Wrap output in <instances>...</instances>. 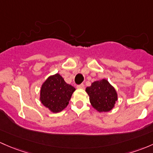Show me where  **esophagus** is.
<instances>
[{"label":"esophagus","instance_id":"1","mask_svg":"<svg viewBox=\"0 0 153 153\" xmlns=\"http://www.w3.org/2000/svg\"><path fill=\"white\" fill-rule=\"evenodd\" d=\"M84 87L85 86L83 83H81V84H79L77 86V88H78V89H84Z\"/></svg>","mask_w":153,"mask_h":153}]
</instances>
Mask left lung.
I'll return each instance as SVG.
<instances>
[{
	"label": "left lung",
	"instance_id": "8db88e82",
	"mask_svg": "<svg viewBox=\"0 0 153 153\" xmlns=\"http://www.w3.org/2000/svg\"><path fill=\"white\" fill-rule=\"evenodd\" d=\"M86 91L91 105L100 112L111 111L117 100V91L105 79L94 81L91 86L86 87Z\"/></svg>",
	"mask_w": 153,
	"mask_h": 153
}]
</instances>
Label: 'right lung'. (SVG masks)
<instances>
[{
    "label": "right lung",
    "instance_id": "add662e5",
    "mask_svg": "<svg viewBox=\"0 0 153 153\" xmlns=\"http://www.w3.org/2000/svg\"><path fill=\"white\" fill-rule=\"evenodd\" d=\"M75 89L64 81L59 74L50 76L45 81L40 91V100L53 113L62 111L69 104Z\"/></svg>",
    "mask_w": 153,
    "mask_h": 153
}]
</instances>
